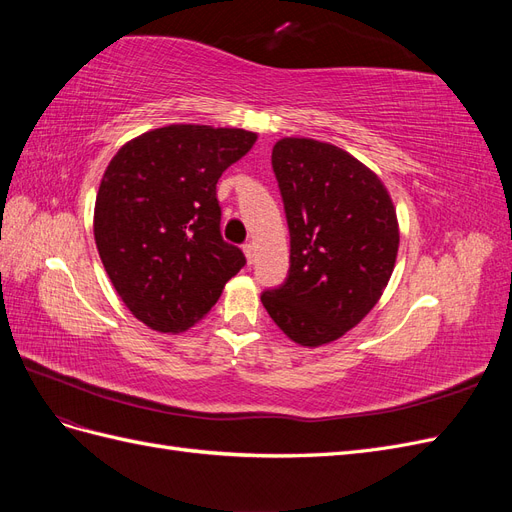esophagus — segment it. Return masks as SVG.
Listing matches in <instances>:
<instances>
[{
	"label": "esophagus",
	"instance_id": "obj_1",
	"mask_svg": "<svg viewBox=\"0 0 512 512\" xmlns=\"http://www.w3.org/2000/svg\"><path fill=\"white\" fill-rule=\"evenodd\" d=\"M243 252H245V258H247V262H254V256H256V247H254V243H245L243 245Z\"/></svg>",
	"mask_w": 512,
	"mask_h": 512
}]
</instances>
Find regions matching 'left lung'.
Wrapping results in <instances>:
<instances>
[{"instance_id": "8db88e82", "label": "left lung", "mask_w": 512, "mask_h": 512, "mask_svg": "<svg viewBox=\"0 0 512 512\" xmlns=\"http://www.w3.org/2000/svg\"><path fill=\"white\" fill-rule=\"evenodd\" d=\"M271 162L290 230V271L260 301L294 344L318 348L380 301L399 250L397 211L374 170L331 143L284 136Z\"/></svg>"}]
</instances>
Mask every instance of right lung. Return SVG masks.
Here are the masks:
<instances>
[{
	"mask_svg": "<svg viewBox=\"0 0 512 512\" xmlns=\"http://www.w3.org/2000/svg\"><path fill=\"white\" fill-rule=\"evenodd\" d=\"M256 138L170 123L132 138L108 162L96 194V247L121 301L149 329L188 331L245 265L220 235L215 185Z\"/></svg>",
	"mask_w": 512,
	"mask_h": 512,
	"instance_id": "right-lung-1",
	"label": "right lung"
}]
</instances>
